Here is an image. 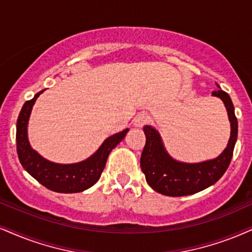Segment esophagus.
<instances>
[{
    "mask_svg": "<svg viewBox=\"0 0 252 252\" xmlns=\"http://www.w3.org/2000/svg\"><path fill=\"white\" fill-rule=\"evenodd\" d=\"M150 119L151 118L147 113H140L134 118V120H133V125L136 127H142V126H145L148 121H150Z\"/></svg>",
    "mask_w": 252,
    "mask_h": 252,
    "instance_id": "34e87169",
    "label": "esophagus"
}]
</instances>
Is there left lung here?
<instances>
[{"label":"left lung","mask_w":252,"mask_h":252,"mask_svg":"<svg viewBox=\"0 0 252 252\" xmlns=\"http://www.w3.org/2000/svg\"><path fill=\"white\" fill-rule=\"evenodd\" d=\"M213 95L221 98L224 102L231 124V135L228 146L216 159L200 163L175 161L164 150L159 133L151 126L144 127L146 144L140 158V166L146 181L155 191L167 196L195 194L216 183L228 169L237 140V118L228 93L220 89L214 91Z\"/></svg>","instance_id":"left-lung-1"}]
</instances>
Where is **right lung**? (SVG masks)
<instances>
[{
	"label": "right lung",
	"mask_w": 252,
	"mask_h": 252,
	"mask_svg": "<svg viewBox=\"0 0 252 252\" xmlns=\"http://www.w3.org/2000/svg\"><path fill=\"white\" fill-rule=\"evenodd\" d=\"M44 91V90H43ZM43 91L24 102L17 119L16 147L18 159L23 168L40 185L52 191L79 192L92 187L100 178L106 164L108 154L126 135L128 128L111 135L102 142L99 150L88 160L73 164H58L45 160L30 147L27 135V126L31 110L36 99Z\"/></svg>",
	"instance_id": "right-lung-1"
}]
</instances>
